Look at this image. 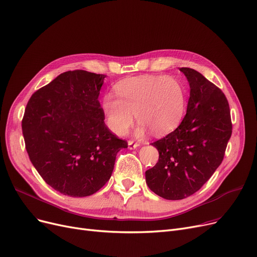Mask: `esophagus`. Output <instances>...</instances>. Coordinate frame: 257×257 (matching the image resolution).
Here are the masks:
<instances>
[{
  "instance_id": "34e87169",
  "label": "esophagus",
  "mask_w": 257,
  "mask_h": 257,
  "mask_svg": "<svg viewBox=\"0 0 257 257\" xmlns=\"http://www.w3.org/2000/svg\"><path fill=\"white\" fill-rule=\"evenodd\" d=\"M139 146H140L139 143H135L133 141H129V142H128V148H129L130 150L137 149Z\"/></svg>"
}]
</instances>
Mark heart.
<instances>
[{"label":"heart","mask_w":257,"mask_h":257,"mask_svg":"<svg viewBox=\"0 0 257 257\" xmlns=\"http://www.w3.org/2000/svg\"><path fill=\"white\" fill-rule=\"evenodd\" d=\"M115 93L103 97L102 111L108 128L124 136L132 125L135 113L140 120L137 137L148 130L163 136L173 130L185 113L186 91L173 76L141 75L118 82Z\"/></svg>","instance_id":"1"}]
</instances>
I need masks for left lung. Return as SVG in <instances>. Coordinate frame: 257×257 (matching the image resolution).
Listing matches in <instances>:
<instances>
[{"mask_svg":"<svg viewBox=\"0 0 257 257\" xmlns=\"http://www.w3.org/2000/svg\"><path fill=\"white\" fill-rule=\"evenodd\" d=\"M190 86L187 113L173 132L151 145L159 162L145 172L155 194L170 200L198 191L218 168L232 135L225 94L198 71L183 67Z\"/></svg>","mask_w":257,"mask_h":257,"instance_id":"1","label":"left lung"}]
</instances>
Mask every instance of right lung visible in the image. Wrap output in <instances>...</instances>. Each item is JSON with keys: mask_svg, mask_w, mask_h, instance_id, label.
<instances>
[{"mask_svg": "<svg viewBox=\"0 0 257 257\" xmlns=\"http://www.w3.org/2000/svg\"><path fill=\"white\" fill-rule=\"evenodd\" d=\"M106 75L66 71L32 94L22 120L29 160L50 187L85 197L112 174L127 148L105 125L98 94Z\"/></svg>", "mask_w": 257, "mask_h": 257, "instance_id": "1", "label": "right lung"}]
</instances>
